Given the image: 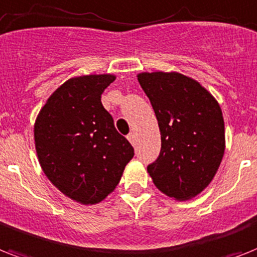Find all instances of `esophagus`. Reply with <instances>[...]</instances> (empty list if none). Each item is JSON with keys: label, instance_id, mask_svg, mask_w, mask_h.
Segmentation results:
<instances>
[{"label": "esophagus", "instance_id": "esophagus-1", "mask_svg": "<svg viewBox=\"0 0 257 257\" xmlns=\"http://www.w3.org/2000/svg\"><path fill=\"white\" fill-rule=\"evenodd\" d=\"M126 139L129 140V143L132 144V145H136V135H135V133H129V135L126 136Z\"/></svg>", "mask_w": 257, "mask_h": 257}]
</instances>
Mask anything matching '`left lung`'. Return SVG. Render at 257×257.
<instances>
[{
	"instance_id": "8db88e82",
	"label": "left lung",
	"mask_w": 257,
	"mask_h": 257,
	"mask_svg": "<svg viewBox=\"0 0 257 257\" xmlns=\"http://www.w3.org/2000/svg\"><path fill=\"white\" fill-rule=\"evenodd\" d=\"M161 133V152L148 173L160 191L189 201L210 185L226 149L218 100L195 79L176 71L140 72Z\"/></svg>"
}]
</instances>
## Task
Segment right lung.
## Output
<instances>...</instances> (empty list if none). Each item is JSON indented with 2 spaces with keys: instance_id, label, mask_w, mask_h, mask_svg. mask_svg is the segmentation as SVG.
<instances>
[{
  "instance_id": "1",
  "label": "right lung",
  "mask_w": 257,
  "mask_h": 257,
  "mask_svg": "<svg viewBox=\"0 0 257 257\" xmlns=\"http://www.w3.org/2000/svg\"><path fill=\"white\" fill-rule=\"evenodd\" d=\"M114 79L113 74L68 79L46 100L34 122L43 173L60 193L85 206L116 189L135 156L101 104V93Z\"/></svg>"
}]
</instances>
